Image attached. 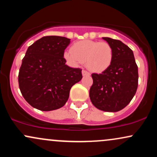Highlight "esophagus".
Masks as SVG:
<instances>
[{"label":"esophagus","mask_w":157,"mask_h":157,"mask_svg":"<svg viewBox=\"0 0 157 157\" xmlns=\"http://www.w3.org/2000/svg\"><path fill=\"white\" fill-rule=\"evenodd\" d=\"M82 75H83V76H89L90 73L88 72V71H86V70H82Z\"/></svg>","instance_id":"34e87169"}]
</instances>
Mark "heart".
Listing matches in <instances>:
<instances>
[{
    "instance_id": "heart-1",
    "label": "heart",
    "mask_w": 157,
    "mask_h": 157,
    "mask_svg": "<svg viewBox=\"0 0 157 157\" xmlns=\"http://www.w3.org/2000/svg\"><path fill=\"white\" fill-rule=\"evenodd\" d=\"M113 57L111 46L106 42L84 40L75 43L71 51H66L64 57L71 64L86 62V67L94 72L100 73L111 66Z\"/></svg>"
}]
</instances>
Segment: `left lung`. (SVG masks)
<instances>
[{
	"instance_id": "obj_1",
	"label": "left lung",
	"mask_w": 157,
	"mask_h": 157,
	"mask_svg": "<svg viewBox=\"0 0 157 157\" xmlns=\"http://www.w3.org/2000/svg\"><path fill=\"white\" fill-rule=\"evenodd\" d=\"M113 52L110 67L101 74H92L93 85L89 91L91 102L97 109L117 112L125 107L136 94L138 67L133 51L122 41L102 37Z\"/></svg>"
}]
</instances>
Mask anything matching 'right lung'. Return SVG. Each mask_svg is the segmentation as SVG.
<instances>
[{
	"label": "right lung",
	"mask_w": 157,
	"mask_h": 157,
	"mask_svg": "<svg viewBox=\"0 0 157 157\" xmlns=\"http://www.w3.org/2000/svg\"><path fill=\"white\" fill-rule=\"evenodd\" d=\"M71 40L46 36L28 48L19 71L21 94L32 107L49 111L63 107L70 89L82 79V69L66 64L64 51Z\"/></svg>",
	"instance_id": "right-lung-1"
}]
</instances>
